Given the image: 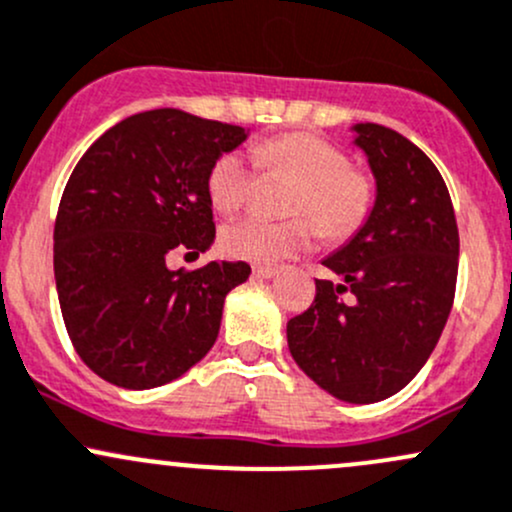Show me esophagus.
Listing matches in <instances>:
<instances>
[{"instance_id": "obj_1", "label": "esophagus", "mask_w": 512, "mask_h": 512, "mask_svg": "<svg viewBox=\"0 0 512 512\" xmlns=\"http://www.w3.org/2000/svg\"><path fill=\"white\" fill-rule=\"evenodd\" d=\"M252 272H255V277H262V279H272L279 274L277 267H270V265H257Z\"/></svg>"}]
</instances>
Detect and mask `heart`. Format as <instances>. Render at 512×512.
<instances>
[{
    "label": "heart",
    "instance_id": "b5f03b06",
    "mask_svg": "<svg viewBox=\"0 0 512 512\" xmlns=\"http://www.w3.org/2000/svg\"><path fill=\"white\" fill-rule=\"evenodd\" d=\"M265 169L282 171L299 181L289 196L287 213L306 215L326 238L353 233L373 206V181L360 171L348 169L346 154L314 134H284L257 149ZM252 164L233 149L215 159L208 174V196L215 211L235 213L247 203L252 191ZM220 242L228 255L250 262H282L306 250L311 225L304 218L265 220L247 215L225 225Z\"/></svg>",
    "mask_w": 512,
    "mask_h": 512
}]
</instances>
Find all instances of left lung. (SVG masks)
I'll use <instances>...</instances> for the list:
<instances>
[{"instance_id":"obj_1","label":"left lung","mask_w":512,"mask_h":512,"mask_svg":"<svg viewBox=\"0 0 512 512\" xmlns=\"http://www.w3.org/2000/svg\"><path fill=\"white\" fill-rule=\"evenodd\" d=\"M375 201L346 245L321 260L316 299L287 324L289 353L336 400L370 405L400 392L437 346L459 272V228L432 159L373 122L351 127ZM354 299L343 302L340 294Z\"/></svg>"}]
</instances>
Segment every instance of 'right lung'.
Returning <instances> with one entry per match:
<instances>
[{
	"instance_id": "right-lung-1",
	"label": "right lung",
	"mask_w": 512,
	"mask_h": 512,
	"mask_svg": "<svg viewBox=\"0 0 512 512\" xmlns=\"http://www.w3.org/2000/svg\"><path fill=\"white\" fill-rule=\"evenodd\" d=\"M247 134L161 107L107 129L73 169L53 228V272L75 351L107 383L166 385L213 348L225 297L250 265L184 272L166 257L213 245L208 174Z\"/></svg>"
}]
</instances>
